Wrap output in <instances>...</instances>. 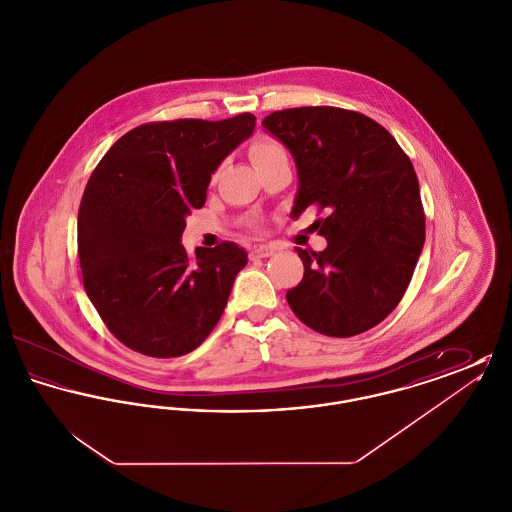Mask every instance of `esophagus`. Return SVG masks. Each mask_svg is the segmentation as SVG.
I'll list each match as a JSON object with an SVG mask.
<instances>
[{"instance_id": "esophagus-1", "label": "esophagus", "mask_w": 512, "mask_h": 512, "mask_svg": "<svg viewBox=\"0 0 512 512\" xmlns=\"http://www.w3.org/2000/svg\"><path fill=\"white\" fill-rule=\"evenodd\" d=\"M274 251H276V247H274V245H255V247H251L249 257H251V259H265V257H270Z\"/></svg>"}]
</instances>
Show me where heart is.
<instances>
[{
	"instance_id": "1",
	"label": "heart",
	"mask_w": 512,
	"mask_h": 512,
	"mask_svg": "<svg viewBox=\"0 0 512 512\" xmlns=\"http://www.w3.org/2000/svg\"><path fill=\"white\" fill-rule=\"evenodd\" d=\"M278 157H288V155H286L284 146L278 144L276 140L261 138L251 146V159H253L255 167H259L267 161H272V159H278Z\"/></svg>"
}]
</instances>
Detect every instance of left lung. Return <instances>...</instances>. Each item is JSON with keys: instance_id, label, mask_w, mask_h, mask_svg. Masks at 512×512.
Instances as JSON below:
<instances>
[{"instance_id": "8db88e82", "label": "left lung", "mask_w": 512, "mask_h": 512, "mask_svg": "<svg viewBox=\"0 0 512 512\" xmlns=\"http://www.w3.org/2000/svg\"><path fill=\"white\" fill-rule=\"evenodd\" d=\"M263 126L292 153V217L318 207L326 249H295L303 280L286 293L293 313L332 338L363 334L390 315L424 247L416 172L390 132L361 113L297 107Z\"/></svg>"}]
</instances>
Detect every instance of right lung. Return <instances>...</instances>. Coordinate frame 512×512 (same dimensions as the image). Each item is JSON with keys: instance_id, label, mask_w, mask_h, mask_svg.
I'll return each instance as SVG.
<instances>
[{"instance_id": "obj_1", "label": "right lung", "mask_w": 512, "mask_h": 512, "mask_svg": "<svg viewBox=\"0 0 512 512\" xmlns=\"http://www.w3.org/2000/svg\"><path fill=\"white\" fill-rule=\"evenodd\" d=\"M255 117L151 122L126 132L92 172L78 209L84 288L117 340L149 357H180L217 326L247 265L234 242L194 257L186 219L211 174L251 138Z\"/></svg>"}]
</instances>
